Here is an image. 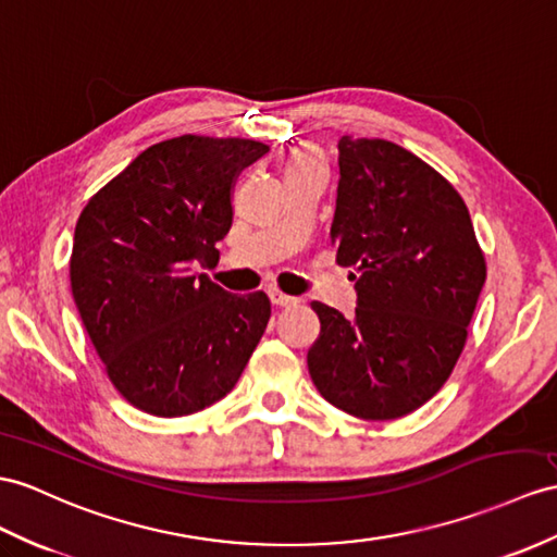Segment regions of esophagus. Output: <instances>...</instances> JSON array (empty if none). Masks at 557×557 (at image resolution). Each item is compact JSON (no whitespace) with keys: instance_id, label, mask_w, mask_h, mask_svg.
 Wrapping results in <instances>:
<instances>
[{"instance_id":"esophagus-1","label":"esophagus","mask_w":557,"mask_h":557,"mask_svg":"<svg viewBox=\"0 0 557 557\" xmlns=\"http://www.w3.org/2000/svg\"><path fill=\"white\" fill-rule=\"evenodd\" d=\"M269 300L274 302L276 307H293V305H297L295 297L281 293V290H269Z\"/></svg>"}]
</instances>
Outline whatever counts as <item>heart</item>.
<instances>
[{
  "mask_svg": "<svg viewBox=\"0 0 557 557\" xmlns=\"http://www.w3.org/2000/svg\"><path fill=\"white\" fill-rule=\"evenodd\" d=\"M317 165H323L321 151H317L314 146H305V148H300V151H295V153L288 158L286 172L305 170V168H317Z\"/></svg>",
  "mask_w": 557,
  "mask_h": 557,
  "instance_id": "b5f03b06",
  "label": "heart"
}]
</instances>
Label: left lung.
Wrapping results in <instances>:
<instances>
[{"label": "left lung", "mask_w": 557, "mask_h": 557, "mask_svg": "<svg viewBox=\"0 0 557 557\" xmlns=\"http://www.w3.org/2000/svg\"><path fill=\"white\" fill-rule=\"evenodd\" d=\"M337 264L357 267L355 317L311 302L321 333L307 355L325 401L363 420L420 409L449 381L486 278L463 198L385 139L337 141Z\"/></svg>", "instance_id": "obj_1"}]
</instances>
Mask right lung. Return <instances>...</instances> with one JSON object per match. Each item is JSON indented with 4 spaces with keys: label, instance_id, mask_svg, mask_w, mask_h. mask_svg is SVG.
I'll list each match as a JSON object with an SVG mask.
<instances>
[{
    "label": "right lung",
    "instance_id": "obj_1",
    "mask_svg": "<svg viewBox=\"0 0 557 557\" xmlns=\"http://www.w3.org/2000/svg\"><path fill=\"white\" fill-rule=\"evenodd\" d=\"M252 139L184 134L148 146L79 214L71 288L115 389L139 411L176 418L234 389L271 317L269 297L226 293L216 264Z\"/></svg>",
    "mask_w": 557,
    "mask_h": 557
}]
</instances>
